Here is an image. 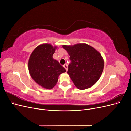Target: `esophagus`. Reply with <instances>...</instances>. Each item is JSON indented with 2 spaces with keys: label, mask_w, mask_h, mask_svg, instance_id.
<instances>
[{
  "label": "esophagus",
  "mask_w": 131,
  "mask_h": 131,
  "mask_svg": "<svg viewBox=\"0 0 131 131\" xmlns=\"http://www.w3.org/2000/svg\"><path fill=\"white\" fill-rule=\"evenodd\" d=\"M63 67H64V68L66 69V70L67 71L68 70V65H67V64H64V66H63Z\"/></svg>",
  "instance_id": "1"
}]
</instances>
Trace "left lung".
Listing matches in <instances>:
<instances>
[{
    "label": "left lung",
    "instance_id": "8db88e82",
    "mask_svg": "<svg viewBox=\"0 0 131 131\" xmlns=\"http://www.w3.org/2000/svg\"><path fill=\"white\" fill-rule=\"evenodd\" d=\"M70 56L67 73L78 89L91 88L100 79L104 68L101 54L85 43L73 46L63 45Z\"/></svg>",
    "mask_w": 131,
    "mask_h": 131
}]
</instances>
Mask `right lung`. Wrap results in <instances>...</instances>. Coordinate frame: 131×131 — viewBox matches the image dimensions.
<instances>
[{"mask_svg": "<svg viewBox=\"0 0 131 131\" xmlns=\"http://www.w3.org/2000/svg\"><path fill=\"white\" fill-rule=\"evenodd\" d=\"M56 48L48 43L39 45L33 51L28 61L30 76L38 84L47 89H52L59 75L66 72L52 57Z\"/></svg>", "mask_w": 131, "mask_h": 131, "instance_id": "add662e5", "label": "right lung"}]
</instances>
